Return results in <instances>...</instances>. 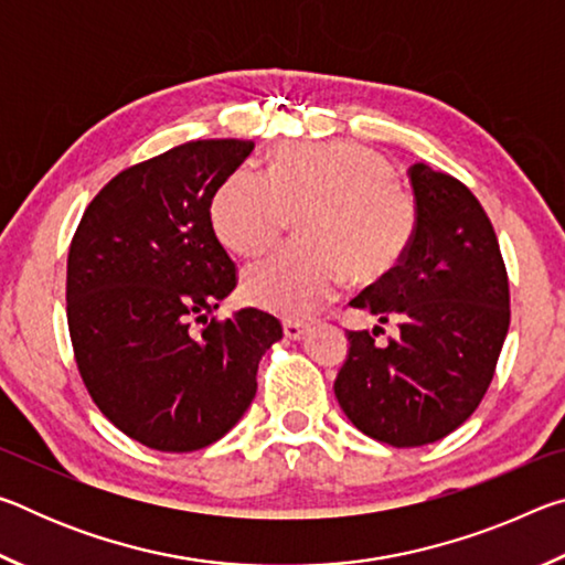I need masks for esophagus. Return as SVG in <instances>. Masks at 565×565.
Listing matches in <instances>:
<instances>
[{
	"instance_id": "1",
	"label": "esophagus",
	"mask_w": 565,
	"mask_h": 565,
	"mask_svg": "<svg viewBox=\"0 0 565 565\" xmlns=\"http://www.w3.org/2000/svg\"><path fill=\"white\" fill-rule=\"evenodd\" d=\"M306 323H301V321H291V319H284V337L286 339H291V341H299L303 333H306Z\"/></svg>"
}]
</instances>
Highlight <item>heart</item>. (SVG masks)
<instances>
[{
	"label": "heart",
	"mask_w": 565,
	"mask_h": 565,
	"mask_svg": "<svg viewBox=\"0 0 565 565\" xmlns=\"http://www.w3.org/2000/svg\"><path fill=\"white\" fill-rule=\"evenodd\" d=\"M303 244L274 248L244 269L252 303L289 319L317 313L347 271L379 279L404 259L416 232L414 196L394 181L379 151L353 141H296L276 149L269 174L236 169L212 202L216 236L236 254H256L303 212Z\"/></svg>",
	"instance_id": "obj_1"
}]
</instances>
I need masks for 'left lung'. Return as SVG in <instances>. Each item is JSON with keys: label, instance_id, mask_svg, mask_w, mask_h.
Returning a JSON list of instances; mask_svg holds the SVG:
<instances>
[{"label": "left lung", "instance_id": "obj_1", "mask_svg": "<svg viewBox=\"0 0 565 565\" xmlns=\"http://www.w3.org/2000/svg\"><path fill=\"white\" fill-rule=\"evenodd\" d=\"M416 232L398 266L351 306L398 321L349 331L333 394L353 426L396 448L434 444L473 414L509 333V276L499 238L461 181L428 164L408 169Z\"/></svg>", "mask_w": 565, "mask_h": 565}]
</instances>
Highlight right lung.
<instances>
[{"label": "right lung", "instance_id": "obj_1", "mask_svg": "<svg viewBox=\"0 0 565 565\" xmlns=\"http://www.w3.org/2000/svg\"><path fill=\"white\" fill-rule=\"evenodd\" d=\"M252 151L254 141L204 139L141 161L94 196L72 238L76 366L102 414L157 451H199L232 431L281 339L259 309L209 321L236 286L212 202Z\"/></svg>", "mask_w": 565, "mask_h": 565}]
</instances>
